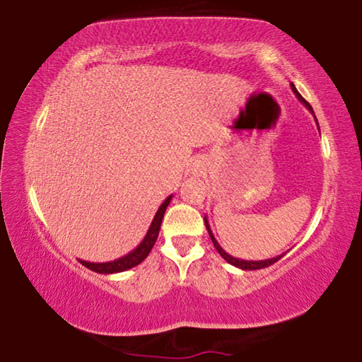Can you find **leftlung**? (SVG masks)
Wrapping results in <instances>:
<instances>
[{
  "mask_svg": "<svg viewBox=\"0 0 362 362\" xmlns=\"http://www.w3.org/2000/svg\"><path fill=\"white\" fill-rule=\"evenodd\" d=\"M290 88H292V91L295 93V96H297V98L302 101V103L305 105V108H308V111L310 113L313 115V110H312V106H310V103L307 100L303 98L302 95L298 93L297 91V88H295V85L293 83H290ZM315 116V115H313ZM315 121H317V118H315ZM317 126H318V121H317ZM320 129V128H318ZM205 226H206V230H208V234H210V238H211V241H213V246L216 247V251L220 252V256L225 259V261L228 262V264H231V266H234V267H239V269H243V271H257V269H264V267H269V266H272L274 262H277L279 259H281L284 254H281V256H276V257H271V259H264V261H246V259H238V257H233V256H230V254H228L225 249H223L220 244H218V241H216V238L213 236V233H211V228H210V225H208V220H206V216H205Z\"/></svg>",
  "mask_w": 362,
  "mask_h": 362,
  "instance_id": "8db88e82",
  "label": "left lung"
}]
</instances>
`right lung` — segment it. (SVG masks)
I'll return each instance as SVG.
<instances>
[{
	"mask_svg": "<svg viewBox=\"0 0 362 362\" xmlns=\"http://www.w3.org/2000/svg\"><path fill=\"white\" fill-rule=\"evenodd\" d=\"M170 200H172V195L165 198L164 203H162V205L159 206V210H157L154 220H152L144 239H142V241L139 243V246H137L136 249H132V251L126 254V256L119 257V259H115V261H108V262H88V261H81V259H78V262L81 264V266L88 267L90 271L98 272V274L124 272V271H128V269L136 267L137 264H141L147 256H149L151 249L154 247V244L157 241V236H159L162 218H164V213L167 210V206H169Z\"/></svg>",
	"mask_w": 362,
	"mask_h": 362,
	"instance_id": "add662e5",
	"label": "right lung"
}]
</instances>
